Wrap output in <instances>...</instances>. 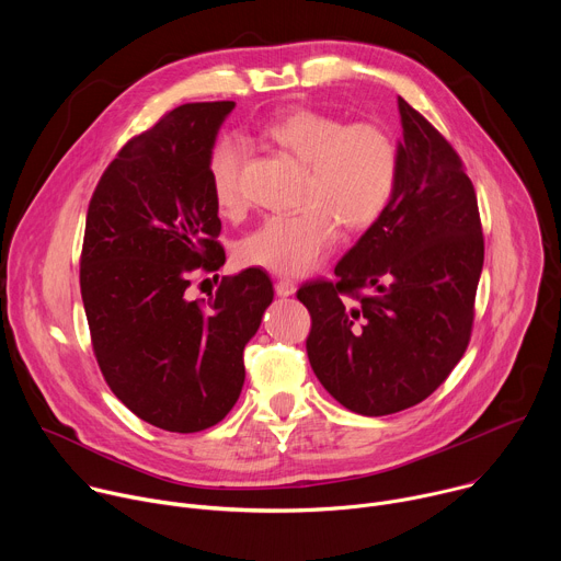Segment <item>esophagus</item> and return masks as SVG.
Wrapping results in <instances>:
<instances>
[{
	"label": "esophagus",
	"instance_id": "esophagus-1",
	"mask_svg": "<svg viewBox=\"0 0 561 561\" xmlns=\"http://www.w3.org/2000/svg\"><path fill=\"white\" fill-rule=\"evenodd\" d=\"M295 290H297V286L293 279H277V284H275V293L279 297H290V295H295Z\"/></svg>",
	"mask_w": 561,
	"mask_h": 561
}]
</instances>
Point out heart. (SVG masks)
Here are the masks:
<instances>
[{
  "instance_id": "heart-1",
  "label": "heart",
  "mask_w": 561,
  "mask_h": 561,
  "mask_svg": "<svg viewBox=\"0 0 561 561\" xmlns=\"http://www.w3.org/2000/svg\"><path fill=\"white\" fill-rule=\"evenodd\" d=\"M260 135L306 167L301 210L264 219L239 244V260L277 275H308L331 253L337 224L364 230L386 210L399 173L397 141L381 124H348L308 108L271 119ZM244 157L242 141L226 139L210 159L213 197L226 217L247 208Z\"/></svg>"
}]
</instances>
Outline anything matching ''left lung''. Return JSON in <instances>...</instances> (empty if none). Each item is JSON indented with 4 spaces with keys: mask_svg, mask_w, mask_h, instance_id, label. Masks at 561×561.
Listing matches in <instances>:
<instances>
[{
    "mask_svg": "<svg viewBox=\"0 0 561 561\" xmlns=\"http://www.w3.org/2000/svg\"><path fill=\"white\" fill-rule=\"evenodd\" d=\"M394 193L337 262V282H308L312 373L366 417L411 409L461 359L484 266L474 188L453 146L402 98ZM370 289V296L356 290ZM355 296L348 302L343 295Z\"/></svg>",
    "mask_w": 561,
    "mask_h": 561,
    "instance_id": "left-lung-1",
    "label": "left lung"
}]
</instances>
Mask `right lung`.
Instances as JSON below:
<instances>
[{
    "instance_id": "add662e5",
    "label": "right lung",
    "mask_w": 561,
    "mask_h": 561,
    "mask_svg": "<svg viewBox=\"0 0 561 561\" xmlns=\"http://www.w3.org/2000/svg\"><path fill=\"white\" fill-rule=\"evenodd\" d=\"M234 102L184 104L130 139L104 171L87 215L82 301L111 390L171 433L221 422L244 386V346L273 301L260 268L224 277L191 301L195 268L226 255L210 186L217 133Z\"/></svg>"
}]
</instances>
